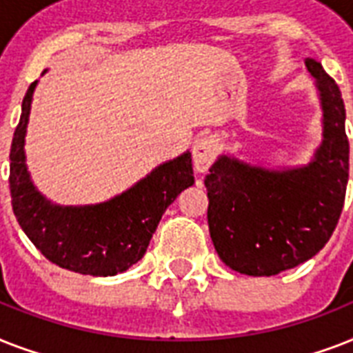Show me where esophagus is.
I'll use <instances>...</instances> for the list:
<instances>
[{
	"mask_svg": "<svg viewBox=\"0 0 353 353\" xmlns=\"http://www.w3.org/2000/svg\"><path fill=\"white\" fill-rule=\"evenodd\" d=\"M216 155H218V139L214 135L199 137L194 143L192 148L194 168L198 172H207L210 168V165L214 163Z\"/></svg>",
	"mask_w": 353,
	"mask_h": 353,
	"instance_id": "esophagus-1",
	"label": "esophagus"
}]
</instances>
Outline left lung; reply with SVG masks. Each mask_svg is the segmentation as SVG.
Wrapping results in <instances>:
<instances>
[{
  "instance_id": "left-lung-1",
  "label": "left lung",
  "mask_w": 353,
  "mask_h": 353,
  "mask_svg": "<svg viewBox=\"0 0 353 353\" xmlns=\"http://www.w3.org/2000/svg\"><path fill=\"white\" fill-rule=\"evenodd\" d=\"M324 110V141L304 168L271 172L220 157L205 177L209 231L221 262L241 274L271 276L315 256L345 205L350 146L339 85L307 58Z\"/></svg>"
}]
</instances>
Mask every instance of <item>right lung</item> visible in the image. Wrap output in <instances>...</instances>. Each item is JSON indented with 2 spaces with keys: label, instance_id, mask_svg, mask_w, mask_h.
<instances>
[{
  "label": "right lung",
  "instance_id": "1",
  "mask_svg": "<svg viewBox=\"0 0 353 353\" xmlns=\"http://www.w3.org/2000/svg\"><path fill=\"white\" fill-rule=\"evenodd\" d=\"M34 85L32 82L27 90L10 146L8 183L16 220L36 249L58 268L91 276L122 273L144 256L166 207L192 187L190 154L157 166L143 181L106 203L51 205L30 183L25 166L23 139Z\"/></svg>",
  "mask_w": 353,
  "mask_h": 353
}]
</instances>
